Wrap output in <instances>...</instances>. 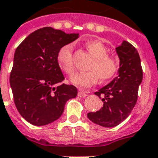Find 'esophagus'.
<instances>
[{"label":"esophagus","mask_w":158,"mask_h":158,"mask_svg":"<svg viewBox=\"0 0 158 158\" xmlns=\"http://www.w3.org/2000/svg\"><path fill=\"white\" fill-rule=\"evenodd\" d=\"M89 93V90H85V89H79V92H78V96L81 97V98H84V97L87 96V94Z\"/></svg>","instance_id":"34e87169"}]
</instances>
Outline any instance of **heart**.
Segmentation results:
<instances>
[{
    "label": "heart",
    "mask_w": 158,
    "mask_h": 158,
    "mask_svg": "<svg viewBox=\"0 0 158 158\" xmlns=\"http://www.w3.org/2000/svg\"><path fill=\"white\" fill-rule=\"evenodd\" d=\"M85 48L94 56V61L89 68V72L77 73L71 77V82L79 87H89L100 81L106 82L113 79L120 71L121 60L116 56L110 55V49L99 40H89L85 43ZM57 61L60 69L68 75L74 72L73 44L67 43L58 50Z\"/></svg>",
    "instance_id": "1"
}]
</instances>
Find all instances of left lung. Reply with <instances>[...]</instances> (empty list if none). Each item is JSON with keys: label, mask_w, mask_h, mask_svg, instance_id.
Returning a JSON list of instances; mask_svg holds the SVG:
<instances>
[{"label": "left lung", "mask_w": 158, "mask_h": 158, "mask_svg": "<svg viewBox=\"0 0 158 158\" xmlns=\"http://www.w3.org/2000/svg\"><path fill=\"white\" fill-rule=\"evenodd\" d=\"M121 60L118 76L109 85L94 93L102 97L103 107L88 113L92 122L104 127H114L125 121L137 101L139 85L142 81L141 58L135 47L127 41L116 48Z\"/></svg>", "instance_id": "left-lung-1"}]
</instances>
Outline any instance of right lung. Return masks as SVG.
<instances>
[{
  "mask_svg": "<svg viewBox=\"0 0 158 158\" xmlns=\"http://www.w3.org/2000/svg\"><path fill=\"white\" fill-rule=\"evenodd\" d=\"M78 37L46 27L31 32L17 48L10 88L17 110L31 125L45 126L58 120L66 102L77 96L75 86L62 84L64 76L57 55L62 47Z\"/></svg>",
  "mask_w": 158,
  "mask_h": 158,
  "instance_id": "1",
  "label": "right lung"
}]
</instances>
